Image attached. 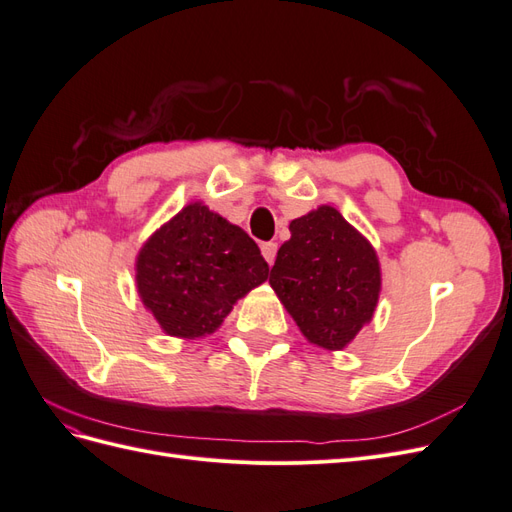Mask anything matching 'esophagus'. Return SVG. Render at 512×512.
<instances>
[{
    "label": "esophagus",
    "instance_id": "34e87169",
    "mask_svg": "<svg viewBox=\"0 0 512 512\" xmlns=\"http://www.w3.org/2000/svg\"><path fill=\"white\" fill-rule=\"evenodd\" d=\"M262 256H265V260L269 262V265H273L275 262V254H277V243H273V241H269V243H262Z\"/></svg>",
    "mask_w": 512,
    "mask_h": 512
}]
</instances>
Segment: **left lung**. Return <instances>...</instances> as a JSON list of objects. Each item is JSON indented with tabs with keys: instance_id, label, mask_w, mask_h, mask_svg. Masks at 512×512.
Segmentation results:
<instances>
[{
	"instance_id": "obj_1",
	"label": "left lung",
	"mask_w": 512,
	"mask_h": 512,
	"mask_svg": "<svg viewBox=\"0 0 512 512\" xmlns=\"http://www.w3.org/2000/svg\"><path fill=\"white\" fill-rule=\"evenodd\" d=\"M269 284L307 342L342 350L374 316L382 277L371 243L322 205L290 222Z\"/></svg>"
}]
</instances>
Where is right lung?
Returning a JSON list of instances; mask_svg holds the SVG:
<instances>
[{
	"label": "right lung",
	"mask_w": 512,
	"mask_h": 512,
	"mask_svg": "<svg viewBox=\"0 0 512 512\" xmlns=\"http://www.w3.org/2000/svg\"><path fill=\"white\" fill-rule=\"evenodd\" d=\"M269 277L256 241L203 203L183 207L136 258V288L166 335L213 333Z\"/></svg>",
	"instance_id": "add662e5"
}]
</instances>
